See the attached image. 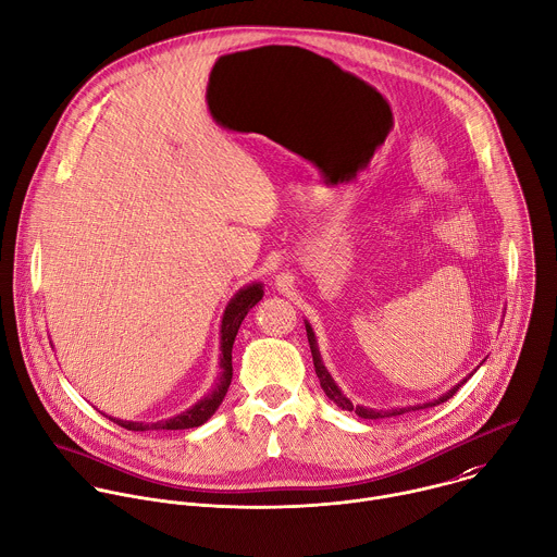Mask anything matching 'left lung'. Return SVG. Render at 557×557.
I'll return each mask as SVG.
<instances>
[{
  "label": "left lung",
  "instance_id": "left-lung-1",
  "mask_svg": "<svg viewBox=\"0 0 557 557\" xmlns=\"http://www.w3.org/2000/svg\"><path fill=\"white\" fill-rule=\"evenodd\" d=\"M307 326V337H309V348H311V355H313V366H315V374H318V379H320V385H322V389H324V394L337 405V407H342L344 411H355L357 416H361V418H366V420H376V418H389V416H400V413H405V411H416V409H424V407H433V405H440V403H444V400H448L466 381H461V383H457L450 392H446L442 398H437V400H433V403H424V405H416V407H403V409H392V411H376V409H368V407H361V405H352L342 392H339V387L335 385V381L331 379V374L326 372V368L322 366V359H320V352H318V346H315V337H313V331H311V326L309 324H305Z\"/></svg>",
  "mask_w": 557,
  "mask_h": 557
}]
</instances>
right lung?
Returning <instances> with one entry per match:
<instances>
[{
  "label": "right lung",
  "mask_w": 557,
  "mask_h": 557,
  "mask_svg": "<svg viewBox=\"0 0 557 557\" xmlns=\"http://www.w3.org/2000/svg\"><path fill=\"white\" fill-rule=\"evenodd\" d=\"M263 298V289L259 283L242 289L233 300L231 305L226 307L224 311V320H222V376L215 385V389L202 398L196 407H191L189 411L185 413H178L170 420H161V422H154V424H144V422H124V420H113L117 422L120 426L128 429V431H174V429H194V426H200L205 424L213 413L215 409L220 407V403L224 400L226 392H228V385H231V379H233V342H235V335L246 318V313Z\"/></svg>",
  "instance_id": "add662e5"
}]
</instances>
